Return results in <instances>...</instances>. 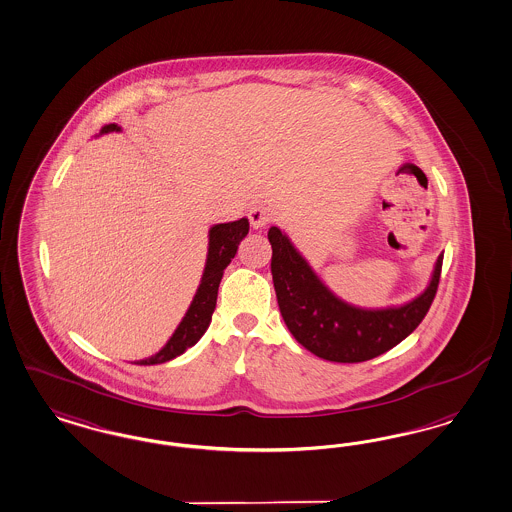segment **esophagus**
<instances>
[{
    "instance_id": "34e87169",
    "label": "esophagus",
    "mask_w": 512,
    "mask_h": 512,
    "mask_svg": "<svg viewBox=\"0 0 512 512\" xmlns=\"http://www.w3.org/2000/svg\"><path fill=\"white\" fill-rule=\"evenodd\" d=\"M247 217H249V223H251L253 229H265L270 221H274L276 212H274V208L268 206V204H257V206H253V208L249 210Z\"/></svg>"
}]
</instances>
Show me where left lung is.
<instances>
[{"mask_svg": "<svg viewBox=\"0 0 512 512\" xmlns=\"http://www.w3.org/2000/svg\"><path fill=\"white\" fill-rule=\"evenodd\" d=\"M272 280L283 321L308 352L335 363H361L388 352L425 318L441 280L439 255L429 285L416 299L389 308H359L338 299L291 244L270 227Z\"/></svg>", "mask_w": 512, "mask_h": 512, "instance_id": "1", "label": "left lung"}]
</instances>
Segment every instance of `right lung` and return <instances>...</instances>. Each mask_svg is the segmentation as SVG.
<instances>
[{"mask_svg":"<svg viewBox=\"0 0 512 512\" xmlns=\"http://www.w3.org/2000/svg\"><path fill=\"white\" fill-rule=\"evenodd\" d=\"M119 130H121V126H117L115 123L106 124L100 134L119 132ZM247 232H249V221L246 217L232 221V223L213 225L208 234L210 242H208V257H206L204 274H202V280L196 289V295H194L187 314L177 325L174 335L170 336L166 346L159 353L138 361V365L166 363L177 355H181L185 350H189L202 338L212 321L215 302H217V289H219V283L223 278V272L230 265V261L234 259L238 246L246 238Z\"/></svg>","mask_w":512,"mask_h":512,"instance_id":"obj_1","label":"right lung"}]
</instances>
